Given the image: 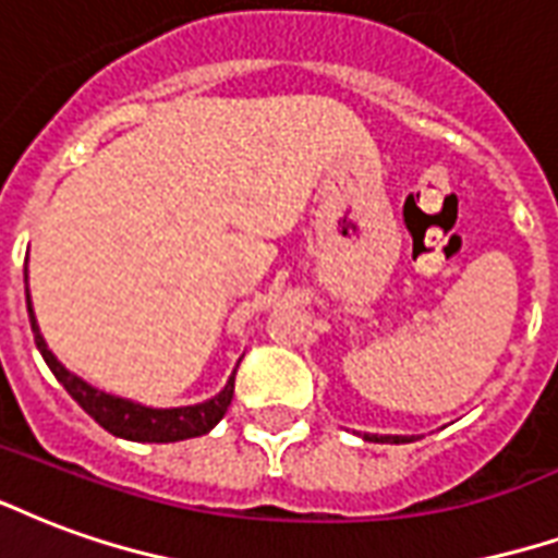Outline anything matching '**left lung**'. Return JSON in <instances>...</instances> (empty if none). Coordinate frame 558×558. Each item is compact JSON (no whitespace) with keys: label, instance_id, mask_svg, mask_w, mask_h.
I'll list each match as a JSON object with an SVG mask.
<instances>
[{"label":"left lung","instance_id":"1","mask_svg":"<svg viewBox=\"0 0 558 558\" xmlns=\"http://www.w3.org/2000/svg\"><path fill=\"white\" fill-rule=\"evenodd\" d=\"M363 440H373V444H411V437L405 435H363Z\"/></svg>","mask_w":558,"mask_h":558}]
</instances>
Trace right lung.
Segmentation results:
<instances>
[{
    "label": "right lung",
    "mask_w": 558,
    "mask_h": 558,
    "mask_svg": "<svg viewBox=\"0 0 558 558\" xmlns=\"http://www.w3.org/2000/svg\"><path fill=\"white\" fill-rule=\"evenodd\" d=\"M23 278L28 280V268L23 271ZM28 304V322H32V333H35L37 352L44 354V361L52 369V375L59 378L61 387L68 390L85 414H90L100 423L109 435L123 437V440H138V444H174V440H185V437H201L206 432H213L218 426V420L227 414L230 399H233V378L236 369L230 373L227 384L221 387V393H216L206 402L183 408H150L142 402H132L123 396H111L106 390H97L94 384H88L80 375H73L64 363L49 352L44 333L37 328L35 311H32V295L26 290ZM239 366V363H236Z\"/></svg>",
    "instance_id": "obj_1"
}]
</instances>
